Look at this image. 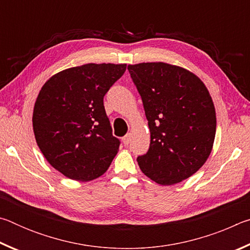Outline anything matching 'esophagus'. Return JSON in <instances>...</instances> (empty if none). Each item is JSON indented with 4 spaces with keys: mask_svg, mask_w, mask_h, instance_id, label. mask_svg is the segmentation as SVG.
I'll return each mask as SVG.
<instances>
[{
    "mask_svg": "<svg viewBox=\"0 0 250 250\" xmlns=\"http://www.w3.org/2000/svg\"><path fill=\"white\" fill-rule=\"evenodd\" d=\"M122 142H124L125 146H128L130 143V134H126L125 137L122 138Z\"/></svg>",
    "mask_w": 250,
    "mask_h": 250,
    "instance_id": "obj_1",
    "label": "esophagus"
}]
</instances>
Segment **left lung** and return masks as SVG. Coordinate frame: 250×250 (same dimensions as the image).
Segmentation results:
<instances>
[{
    "instance_id": "obj_1",
    "label": "left lung",
    "mask_w": 250,
    "mask_h": 250,
    "mask_svg": "<svg viewBox=\"0 0 250 250\" xmlns=\"http://www.w3.org/2000/svg\"><path fill=\"white\" fill-rule=\"evenodd\" d=\"M128 70L151 134L149 151L137 159L141 171L161 185L188 179L213 149L216 112L208 89L195 74L167 62H140Z\"/></svg>"
}]
</instances>
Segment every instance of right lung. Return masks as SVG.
<instances>
[{"mask_svg":"<svg viewBox=\"0 0 250 250\" xmlns=\"http://www.w3.org/2000/svg\"><path fill=\"white\" fill-rule=\"evenodd\" d=\"M126 64H84L52 76L33 111L36 143L48 163L68 179L88 182L108 170L120 141L104 105Z\"/></svg>","mask_w":250,"mask_h":250,"instance_id":"1","label":"right lung"}]
</instances>
